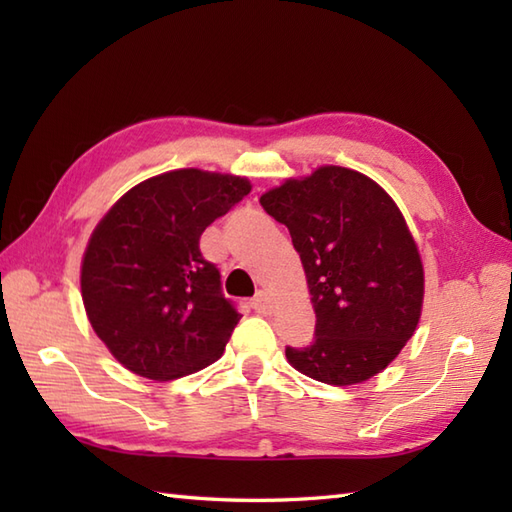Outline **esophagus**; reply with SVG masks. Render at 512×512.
I'll use <instances>...</instances> for the list:
<instances>
[{"mask_svg":"<svg viewBox=\"0 0 512 512\" xmlns=\"http://www.w3.org/2000/svg\"><path fill=\"white\" fill-rule=\"evenodd\" d=\"M250 308H253V310H255V312H259V314H273V310H275V301L270 299L268 292L259 290L257 295L253 297V301H250Z\"/></svg>","mask_w":512,"mask_h":512,"instance_id":"obj_1","label":"esophagus"}]
</instances>
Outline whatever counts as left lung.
Here are the masks:
<instances>
[{"mask_svg":"<svg viewBox=\"0 0 512 512\" xmlns=\"http://www.w3.org/2000/svg\"><path fill=\"white\" fill-rule=\"evenodd\" d=\"M286 224L312 295L314 341L286 347L297 372L356 385L394 361L416 332L424 275L396 202L345 167H321L259 198Z\"/></svg>","mask_w":512,"mask_h":512,"instance_id":"1","label":"left lung"}]
</instances>
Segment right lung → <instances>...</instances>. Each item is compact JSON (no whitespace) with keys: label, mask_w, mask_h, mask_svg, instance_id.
Masks as SVG:
<instances>
[{"label":"right lung","mask_w":512,"mask_h":512,"mask_svg":"<svg viewBox=\"0 0 512 512\" xmlns=\"http://www.w3.org/2000/svg\"><path fill=\"white\" fill-rule=\"evenodd\" d=\"M250 193L246 178L178 169L136 184L85 248L81 295L94 332L129 372L171 380L215 363L239 314L200 235Z\"/></svg>","instance_id":"obj_1"}]
</instances>
